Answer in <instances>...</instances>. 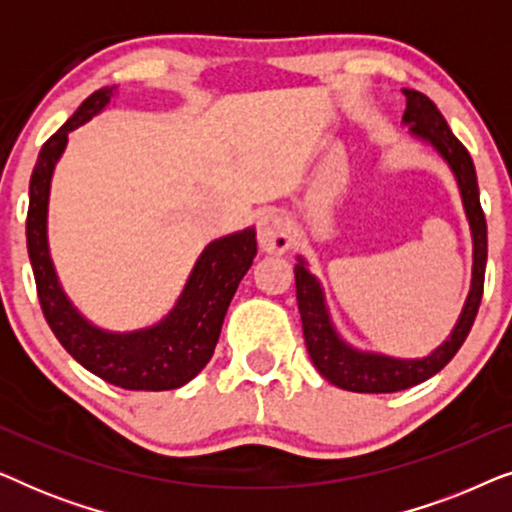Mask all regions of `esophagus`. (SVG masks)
Returning <instances> with one entry per match:
<instances>
[{"instance_id": "1", "label": "esophagus", "mask_w": 512, "mask_h": 512, "mask_svg": "<svg viewBox=\"0 0 512 512\" xmlns=\"http://www.w3.org/2000/svg\"><path fill=\"white\" fill-rule=\"evenodd\" d=\"M258 233V247L265 254H284L291 247V230L289 221L284 214H279L277 209H268L258 216L256 223Z\"/></svg>"}]
</instances>
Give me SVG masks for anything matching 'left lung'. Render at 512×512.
<instances>
[{
  "label": "left lung",
  "instance_id": "obj_1",
  "mask_svg": "<svg viewBox=\"0 0 512 512\" xmlns=\"http://www.w3.org/2000/svg\"><path fill=\"white\" fill-rule=\"evenodd\" d=\"M408 107H405L403 123H410V132L424 142H429L440 156L452 167L454 177L459 181L461 200H464L468 223L473 233V282L468 293L464 310L454 326L450 338L440 345L436 352L424 356V359H391L382 354H368L349 347L328 319V310L324 303V293L317 279L305 268L303 258L293 268L296 275V298L300 321H303L305 347L310 352L314 368L326 377L335 387L356 391V394H391V391H403L415 387V384L429 380L443 370L452 356L459 352L471 331L478 307L485 289V265H487V221L480 207L478 177L471 153L466 146L452 135L450 125L445 123L436 104L424 93L417 90H403Z\"/></svg>",
  "mask_w": 512,
  "mask_h": 512
}]
</instances>
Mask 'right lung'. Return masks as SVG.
Here are the masks:
<instances>
[{
    "label": "right lung",
    "instance_id": "1",
    "mask_svg": "<svg viewBox=\"0 0 512 512\" xmlns=\"http://www.w3.org/2000/svg\"><path fill=\"white\" fill-rule=\"evenodd\" d=\"M114 90H95L41 146L30 179L27 251L41 312L60 345L83 368L130 391L179 389L212 359L230 300L254 263L256 230H240L209 244L195 263L174 310L160 324L132 333H109L88 324L69 303L55 277L46 240L48 193L53 167L67 146V135L100 114L114 97Z\"/></svg>",
    "mask_w": 512,
    "mask_h": 512
}]
</instances>
